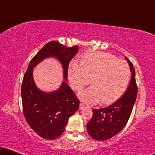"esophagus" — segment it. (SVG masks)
Segmentation results:
<instances>
[{
  "mask_svg": "<svg viewBox=\"0 0 155 155\" xmlns=\"http://www.w3.org/2000/svg\"><path fill=\"white\" fill-rule=\"evenodd\" d=\"M85 107H86V105H85L84 104H83V103H81V104H80V105H79L80 109H82V108H85Z\"/></svg>",
  "mask_w": 155,
  "mask_h": 155,
  "instance_id": "1",
  "label": "esophagus"
}]
</instances>
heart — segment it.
<instances>
[{
	"label": "heart",
	"mask_w": 155,
	"mask_h": 155,
	"mask_svg": "<svg viewBox=\"0 0 155 155\" xmlns=\"http://www.w3.org/2000/svg\"><path fill=\"white\" fill-rule=\"evenodd\" d=\"M68 77L77 92L89 84L91 79L92 86L81 95L84 102L93 104L101 101L103 104H111L127 90L130 69L124 60L117 59L111 53L89 50L80 56L78 65L75 63L69 65Z\"/></svg>",
	"instance_id": "1"
}]
</instances>
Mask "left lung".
<instances>
[{
    "instance_id": "1",
    "label": "left lung",
    "mask_w": 155,
    "mask_h": 155,
    "mask_svg": "<svg viewBox=\"0 0 155 155\" xmlns=\"http://www.w3.org/2000/svg\"><path fill=\"white\" fill-rule=\"evenodd\" d=\"M132 72L127 90L122 97L108 107L92 109V117L87 124L88 134L97 140H108L120 133L128 122L136 100L137 87L135 68L127 58Z\"/></svg>"
}]
</instances>
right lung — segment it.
<instances>
[{
	"instance_id": "obj_1",
	"label": "right lung",
	"mask_w": 155,
	"mask_h": 155,
	"mask_svg": "<svg viewBox=\"0 0 155 155\" xmlns=\"http://www.w3.org/2000/svg\"><path fill=\"white\" fill-rule=\"evenodd\" d=\"M78 50L77 46L67 47L55 41L48 42L31 60L23 77L21 87L23 114L30 127L45 139H55L63 134L69 117L79 107V101L65 81L55 92L40 91L33 81V68L46 58L54 57L63 65L66 80L69 63Z\"/></svg>"
}]
</instances>
